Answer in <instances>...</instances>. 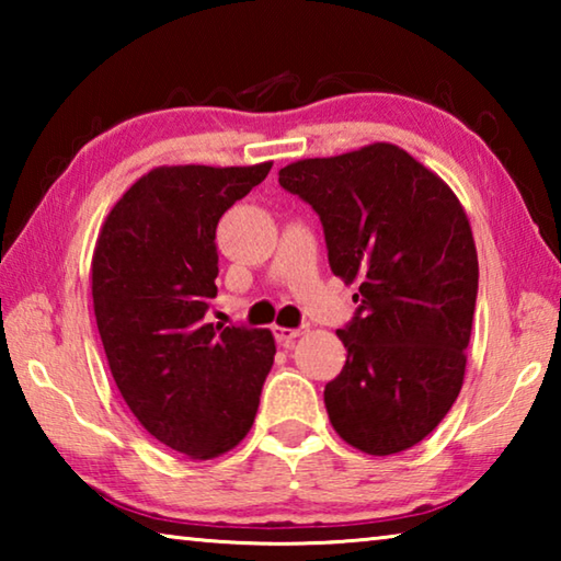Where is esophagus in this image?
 Instances as JSON below:
<instances>
[{"label":"esophagus","instance_id":"obj_1","mask_svg":"<svg viewBox=\"0 0 561 561\" xmlns=\"http://www.w3.org/2000/svg\"><path fill=\"white\" fill-rule=\"evenodd\" d=\"M301 336V329H287V327H274V339L279 341L282 346H291L294 341Z\"/></svg>","mask_w":561,"mask_h":561}]
</instances>
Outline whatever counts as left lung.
I'll use <instances>...</instances> for the list:
<instances>
[{
    "mask_svg": "<svg viewBox=\"0 0 561 561\" xmlns=\"http://www.w3.org/2000/svg\"><path fill=\"white\" fill-rule=\"evenodd\" d=\"M279 185L317 210L331 272L358 282L356 317L336 331L346 364L324 388L331 425L366 455L413 448L462 388L478 299L468 215L393 144L297 160Z\"/></svg>",
    "mask_w": 561,
    "mask_h": 561,
    "instance_id": "8db88e82",
    "label": "left lung"
}]
</instances>
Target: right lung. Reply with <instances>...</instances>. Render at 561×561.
<instances>
[{
	"label": "right lung",
	"mask_w": 561,
	"mask_h": 561,
	"mask_svg": "<svg viewBox=\"0 0 561 561\" xmlns=\"http://www.w3.org/2000/svg\"><path fill=\"white\" fill-rule=\"evenodd\" d=\"M270 168H153L111 207L93 250L113 381L138 423L190 460L240 445L277 354L270 329L203 321L217 297V222Z\"/></svg>",
	"instance_id": "add662e5"
}]
</instances>
